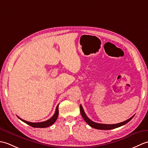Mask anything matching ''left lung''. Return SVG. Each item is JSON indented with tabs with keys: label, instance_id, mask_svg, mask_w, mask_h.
<instances>
[{
	"label": "left lung",
	"instance_id": "left-lung-1",
	"mask_svg": "<svg viewBox=\"0 0 148 148\" xmlns=\"http://www.w3.org/2000/svg\"><path fill=\"white\" fill-rule=\"evenodd\" d=\"M80 112H81V116H82V117L84 119V121H85L90 127H92L94 128H96V129H99V130H111V129H114V128L123 126V125H124L126 123H127L128 122H129L135 116V115H134L133 116H132L130 118L127 119V120L123 122L119 123L108 125V124L97 123H95V122H94V121L91 120V119L88 118V116L86 115L85 112H84V110H83V107L81 105H80Z\"/></svg>",
	"mask_w": 148,
	"mask_h": 148
}]
</instances>
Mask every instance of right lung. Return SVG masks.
<instances>
[{
	"label": "right lung",
	"instance_id": "obj_1",
	"mask_svg": "<svg viewBox=\"0 0 148 148\" xmlns=\"http://www.w3.org/2000/svg\"><path fill=\"white\" fill-rule=\"evenodd\" d=\"M58 106H56V108L55 110V112L54 115H53L52 117L48 119V120H46L45 121H42V122H39V123H32V122H29V121H27L25 120H23V119H22L21 118H20V117L18 118L21 119L22 121H23L27 123V125H30V126L34 127V128H46V127H48L51 126L56 121V119H57L58 118Z\"/></svg>",
	"mask_w": 148,
	"mask_h": 148
}]
</instances>
